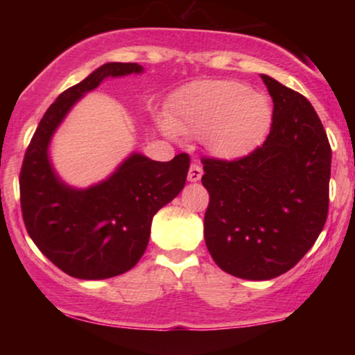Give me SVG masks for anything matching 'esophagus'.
Here are the masks:
<instances>
[{"label": "esophagus", "mask_w": 355, "mask_h": 355, "mask_svg": "<svg viewBox=\"0 0 355 355\" xmlns=\"http://www.w3.org/2000/svg\"><path fill=\"white\" fill-rule=\"evenodd\" d=\"M202 174H203V169H202V166L198 163H192L191 164V168H189V173H187V179L191 182H196V181H198V179L202 178Z\"/></svg>", "instance_id": "34e87169"}]
</instances>
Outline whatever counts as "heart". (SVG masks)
<instances>
[{"mask_svg":"<svg viewBox=\"0 0 355 355\" xmlns=\"http://www.w3.org/2000/svg\"><path fill=\"white\" fill-rule=\"evenodd\" d=\"M270 124L271 106L263 95L236 80H208L181 92L162 129L166 135L176 129L187 137H205L211 155L237 159L261 142Z\"/></svg>","mask_w":355,"mask_h":355,"instance_id":"obj_1","label":"heart"}]
</instances>
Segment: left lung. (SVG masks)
<instances>
[{"label": "left lung", "mask_w": 355, "mask_h": 355, "mask_svg": "<svg viewBox=\"0 0 355 355\" xmlns=\"http://www.w3.org/2000/svg\"><path fill=\"white\" fill-rule=\"evenodd\" d=\"M273 123L260 147L237 159L203 157L210 193L203 234L223 271L263 281L293 268L328 216L331 147L322 121L299 92L260 76Z\"/></svg>", "instance_id": "8db88e82"}]
</instances>
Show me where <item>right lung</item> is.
<instances>
[{
	"label": "right lung",
	"instance_id": "1",
	"mask_svg": "<svg viewBox=\"0 0 355 355\" xmlns=\"http://www.w3.org/2000/svg\"><path fill=\"white\" fill-rule=\"evenodd\" d=\"M142 72L137 62H106L62 92L46 110L26 150L19 189L28 236L51 263L72 278L105 279L129 271L144 255L159 208L186 184L187 153L153 162L134 153L113 176L77 191L62 184L48 159V144L71 106L106 77Z\"/></svg>",
	"mask_w": 355,
	"mask_h": 355
}]
</instances>
